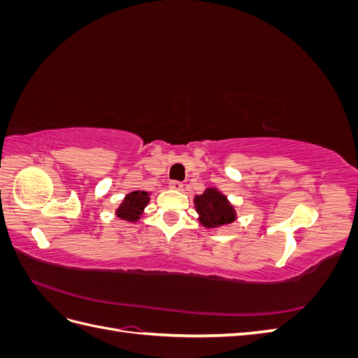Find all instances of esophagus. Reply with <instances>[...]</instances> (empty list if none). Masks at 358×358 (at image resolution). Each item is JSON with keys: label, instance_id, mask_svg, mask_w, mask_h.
<instances>
[{"label": "esophagus", "instance_id": "34e87169", "mask_svg": "<svg viewBox=\"0 0 358 358\" xmlns=\"http://www.w3.org/2000/svg\"><path fill=\"white\" fill-rule=\"evenodd\" d=\"M169 188L170 189H175V191H180L183 188V185H182V182H179V180H171L169 183Z\"/></svg>", "mask_w": 358, "mask_h": 358}]
</instances>
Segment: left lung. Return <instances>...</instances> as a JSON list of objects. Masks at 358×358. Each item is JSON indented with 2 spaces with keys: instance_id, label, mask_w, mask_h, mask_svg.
<instances>
[{
  "instance_id": "left-lung-1",
  "label": "left lung",
  "mask_w": 358,
  "mask_h": 358,
  "mask_svg": "<svg viewBox=\"0 0 358 358\" xmlns=\"http://www.w3.org/2000/svg\"><path fill=\"white\" fill-rule=\"evenodd\" d=\"M194 208L197 212V221L204 229H220L237 220L234 204L216 187H208L203 194L194 196Z\"/></svg>"
}]
</instances>
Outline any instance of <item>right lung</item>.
<instances>
[{"label":"right lung","instance_id":"add662e5","mask_svg":"<svg viewBox=\"0 0 358 358\" xmlns=\"http://www.w3.org/2000/svg\"><path fill=\"white\" fill-rule=\"evenodd\" d=\"M150 194L145 189H136L133 192H128L117 206L115 213L117 218H121L127 222H137L140 218H143L145 208L149 204Z\"/></svg>","mask_w":358,"mask_h":358}]
</instances>
